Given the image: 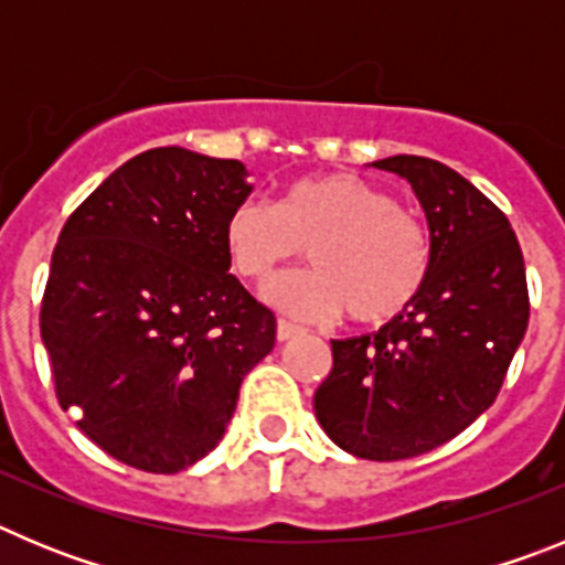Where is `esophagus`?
<instances>
[{
    "instance_id": "esophagus-1",
    "label": "esophagus",
    "mask_w": 565,
    "mask_h": 565,
    "mask_svg": "<svg viewBox=\"0 0 565 565\" xmlns=\"http://www.w3.org/2000/svg\"><path fill=\"white\" fill-rule=\"evenodd\" d=\"M299 333H302V328L294 326V322H288V319H279V322H277V339H279V342H288V339L299 337Z\"/></svg>"
}]
</instances>
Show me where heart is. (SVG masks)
I'll use <instances>...</instances> for the list:
<instances>
[{
    "label": "heart",
    "mask_w": 565,
    "mask_h": 565,
    "mask_svg": "<svg viewBox=\"0 0 565 565\" xmlns=\"http://www.w3.org/2000/svg\"><path fill=\"white\" fill-rule=\"evenodd\" d=\"M234 274L266 286L308 248L313 268L274 279L266 299L299 319H333L342 311L359 326L402 317L430 274V234L396 198L351 172L294 178L274 206L239 203L223 226Z\"/></svg>",
    "instance_id": "1"
}]
</instances>
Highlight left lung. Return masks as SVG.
<instances>
[{"label": "left lung", "mask_w": 565, "mask_h": 565, "mask_svg": "<svg viewBox=\"0 0 565 565\" xmlns=\"http://www.w3.org/2000/svg\"><path fill=\"white\" fill-rule=\"evenodd\" d=\"M371 167L411 183L430 228V274L402 317L331 339L313 413L367 461L422 456L467 430L501 391L529 326L526 268L507 214L456 169L418 154Z\"/></svg>", "instance_id": "1"}]
</instances>
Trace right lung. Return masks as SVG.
Instances as JSON below:
<instances>
[{
	"instance_id": "obj_1",
	"label": "right lung",
	"mask_w": 565,
	"mask_h": 565,
	"mask_svg": "<svg viewBox=\"0 0 565 565\" xmlns=\"http://www.w3.org/2000/svg\"><path fill=\"white\" fill-rule=\"evenodd\" d=\"M239 161L158 147L70 214L42 342L56 396L118 461L172 476L221 444L277 319L228 274L223 226L252 194Z\"/></svg>"
}]
</instances>
